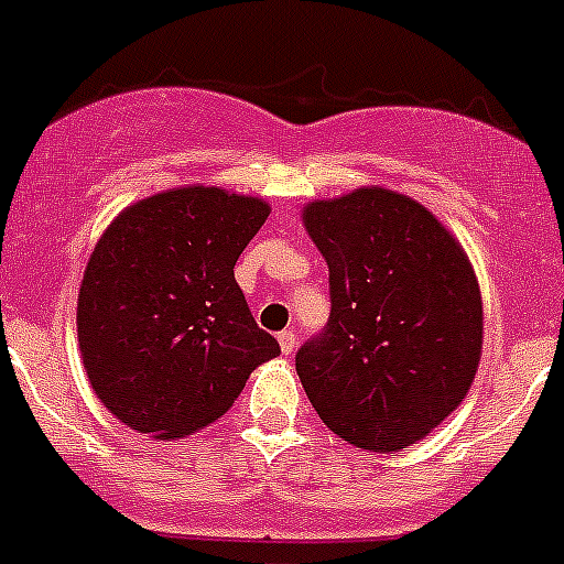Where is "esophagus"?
Returning <instances> with one entry per match:
<instances>
[{
  "label": "esophagus",
  "instance_id": "esophagus-1",
  "mask_svg": "<svg viewBox=\"0 0 564 564\" xmlns=\"http://www.w3.org/2000/svg\"><path fill=\"white\" fill-rule=\"evenodd\" d=\"M278 344H281L283 355H292L297 349V336H294V330H281L278 333Z\"/></svg>",
  "mask_w": 564,
  "mask_h": 564
}]
</instances>
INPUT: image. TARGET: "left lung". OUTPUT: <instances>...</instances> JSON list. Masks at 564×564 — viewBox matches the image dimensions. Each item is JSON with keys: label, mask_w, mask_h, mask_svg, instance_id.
<instances>
[{"label": "left lung", "mask_w": 564, "mask_h": 564, "mask_svg": "<svg viewBox=\"0 0 564 564\" xmlns=\"http://www.w3.org/2000/svg\"><path fill=\"white\" fill-rule=\"evenodd\" d=\"M330 270V319L300 347L319 419L358 449L399 452L460 408L482 358V294L463 245L419 200L360 187L303 206Z\"/></svg>", "instance_id": "8db88e82"}]
</instances>
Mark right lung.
<instances>
[{
    "mask_svg": "<svg viewBox=\"0 0 564 564\" xmlns=\"http://www.w3.org/2000/svg\"><path fill=\"white\" fill-rule=\"evenodd\" d=\"M267 217V200L193 184L126 206L101 234L76 336L93 391L126 427L160 441L198 433L281 355L234 278Z\"/></svg>",
    "mask_w": 564,
    "mask_h": 564,
    "instance_id": "obj_1",
    "label": "right lung"
}]
</instances>
